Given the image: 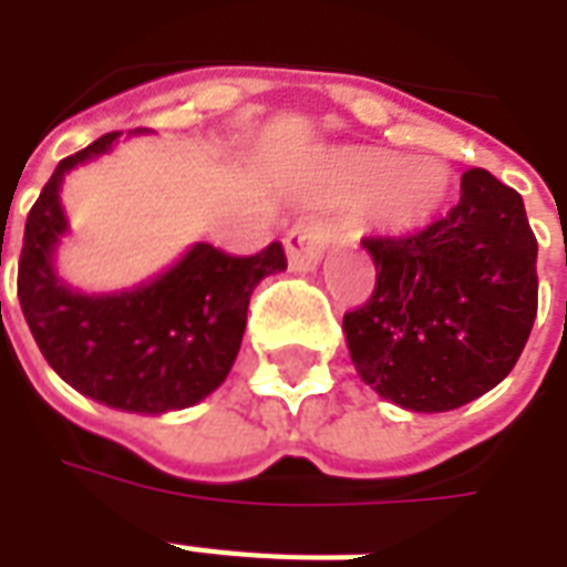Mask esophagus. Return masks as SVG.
<instances>
[{"label":"esophagus","mask_w":567,"mask_h":567,"mask_svg":"<svg viewBox=\"0 0 567 567\" xmlns=\"http://www.w3.org/2000/svg\"><path fill=\"white\" fill-rule=\"evenodd\" d=\"M332 231L318 217H300L285 235V252L293 270H315L327 249Z\"/></svg>","instance_id":"esophagus-1"}]
</instances>
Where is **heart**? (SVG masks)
<instances>
[{"mask_svg":"<svg viewBox=\"0 0 567 567\" xmlns=\"http://www.w3.org/2000/svg\"><path fill=\"white\" fill-rule=\"evenodd\" d=\"M347 194L371 196V217L391 231H412L439 212L447 196V173L435 162H403L382 150H353L338 162Z\"/></svg>","mask_w":567,"mask_h":567,"instance_id":"obj_1","label":"heart"}]
</instances>
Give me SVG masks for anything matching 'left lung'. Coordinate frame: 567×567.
<instances>
[{"mask_svg": "<svg viewBox=\"0 0 567 567\" xmlns=\"http://www.w3.org/2000/svg\"><path fill=\"white\" fill-rule=\"evenodd\" d=\"M362 247L377 285L347 311L344 332L379 396L450 412L509 377L538 311V244L518 190L471 167L447 217Z\"/></svg>", "mask_w": 567, "mask_h": 567, "instance_id": "left-lung-1", "label": "left lung"}]
</instances>
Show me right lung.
<instances>
[{
    "instance_id": "obj_1",
    "label": "right lung",
    "mask_w": 567,
    "mask_h": 567,
    "mask_svg": "<svg viewBox=\"0 0 567 567\" xmlns=\"http://www.w3.org/2000/svg\"><path fill=\"white\" fill-rule=\"evenodd\" d=\"M117 137L109 132L58 162L25 220L17 297L49 368L79 394L123 412L188 409L229 377L249 297L288 261L279 240L256 256L194 244L179 265L132 291L87 297L66 288L52 270L66 231L58 190L66 171L109 153Z\"/></svg>"
}]
</instances>
